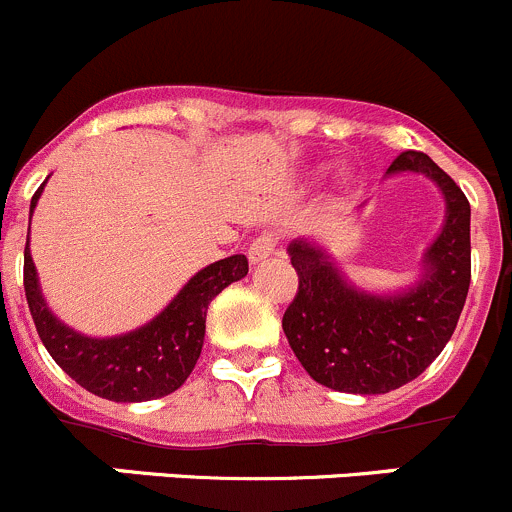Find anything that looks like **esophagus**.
Masks as SVG:
<instances>
[{
	"instance_id": "1",
	"label": "esophagus",
	"mask_w": 512,
	"mask_h": 512,
	"mask_svg": "<svg viewBox=\"0 0 512 512\" xmlns=\"http://www.w3.org/2000/svg\"><path fill=\"white\" fill-rule=\"evenodd\" d=\"M276 246H278L276 234H273V231H263V234L256 236V239L251 241V246H249V258H251V263L266 261L268 256L276 254Z\"/></svg>"
}]
</instances>
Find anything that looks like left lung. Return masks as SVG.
<instances>
[{"mask_svg": "<svg viewBox=\"0 0 512 512\" xmlns=\"http://www.w3.org/2000/svg\"><path fill=\"white\" fill-rule=\"evenodd\" d=\"M418 171L445 196V226L426 254L421 283L398 296H373L343 281L316 246H288L298 291L283 333L308 376L343 393H388L440 356L458 326L470 286V204L460 186L423 151H401L388 174Z\"/></svg>", "mask_w": 512, "mask_h": 512, "instance_id": "obj_1", "label": "left lung"}]
</instances>
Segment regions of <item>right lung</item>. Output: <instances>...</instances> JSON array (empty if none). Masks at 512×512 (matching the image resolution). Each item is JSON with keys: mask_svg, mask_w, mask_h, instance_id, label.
<instances>
[{"mask_svg": "<svg viewBox=\"0 0 512 512\" xmlns=\"http://www.w3.org/2000/svg\"><path fill=\"white\" fill-rule=\"evenodd\" d=\"M42 189L44 184L32 196L29 219ZM246 273L249 261L244 254L221 258L196 273L179 296L139 331L114 338H89L52 316L39 291L29 244L24 249V293L44 348L79 386L116 403L154 401L184 386L204 346L206 308L229 283Z\"/></svg>", "mask_w": 512, "mask_h": 512, "instance_id": "add662e5", "label": "right lung"}]
</instances>
